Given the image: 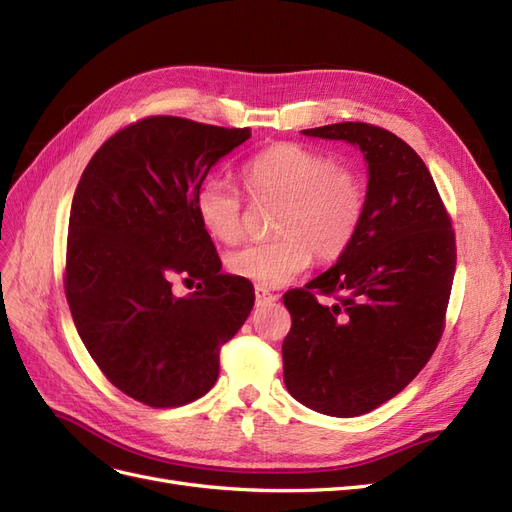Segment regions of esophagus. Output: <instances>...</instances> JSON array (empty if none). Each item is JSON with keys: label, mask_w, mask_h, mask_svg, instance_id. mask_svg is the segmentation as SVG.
Segmentation results:
<instances>
[{"label": "esophagus", "mask_w": 512, "mask_h": 512, "mask_svg": "<svg viewBox=\"0 0 512 512\" xmlns=\"http://www.w3.org/2000/svg\"><path fill=\"white\" fill-rule=\"evenodd\" d=\"M254 294H256V305H271V303L277 301V294H273V292H271L269 288H265V286H256Z\"/></svg>", "instance_id": "obj_1"}]
</instances>
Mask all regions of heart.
Segmentation results:
<instances>
[{
    "label": "heart",
    "instance_id": "b5f03b06",
    "mask_svg": "<svg viewBox=\"0 0 512 512\" xmlns=\"http://www.w3.org/2000/svg\"><path fill=\"white\" fill-rule=\"evenodd\" d=\"M243 181L254 200H280L273 218L277 237L226 256V269L243 280L284 286L314 254L320 262L344 256L363 226L367 192L361 173L318 149L299 143L262 149L243 166ZM196 215L215 241L243 239V198L226 179L200 183Z\"/></svg>",
    "mask_w": 512,
    "mask_h": 512
}]
</instances>
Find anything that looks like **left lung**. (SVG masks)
I'll list each match as a JSON object with an SVG mask.
<instances>
[{"label": "left lung", "mask_w": 512, "mask_h": 512, "mask_svg": "<svg viewBox=\"0 0 512 512\" xmlns=\"http://www.w3.org/2000/svg\"><path fill=\"white\" fill-rule=\"evenodd\" d=\"M303 134L356 145L369 170L365 220L350 250L284 294L292 318L282 344L288 393L348 418L404 391L438 348L457 265L455 230L425 162L393 132L344 121Z\"/></svg>", "instance_id": "obj_1"}]
</instances>
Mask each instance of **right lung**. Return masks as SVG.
I'll return each mask as SVG.
<instances>
[{
    "label": "right lung",
    "instance_id": "add662e5",
    "mask_svg": "<svg viewBox=\"0 0 512 512\" xmlns=\"http://www.w3.org/2000/svg\"><path fill=\"white\" fill-rule=\"evenodd\" d=\"M250 128L153 115L119 130L72 198L64 290L74 327L106 380L151 408H177L218 380L220 350L254 307V286L220 273L196 215L211 166ZM198 281L175 298L172 280Z\"/></svg>",
    "mask_w": 512,
    "mask_h": 512
}]
</instances>
